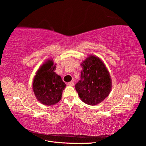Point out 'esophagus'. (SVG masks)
I'll return each mask as SVG.
<instances>
[{
    "instance_id": "esophagus-1",
    "label": "esophagus",
    "mask_w": 146,
    "mask_h": 146,
    "mask_svg": "<svg viewBox=\"0 0 146 146\" xmlns=\"http://www.w3.org/2000/svg\"><path fill=\"white\" fill-rule=\"evenodd\" d=\"M67 84L70 86H74V82L73 81H71L70 82H68Z\"/></svg>"
}]
</instances>
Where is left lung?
I'll list each match as a JSON object with an SVG mask.
<instances>
[{
	"label": "left lung",
	"instance_id": "obj_1",
	"mask_svg": "<svg viewBox=\"0 0 146 146\" xmlns=\"http://www.w3.org/2000/svg\"><path fill=\"white\" fill-rule=\"evenodd\" d=\"M80 80L75 84L79 97L86 104L97 105L108 97L112 80L108 68L98 56L90 55L80 64Z\"/></svg>",
	"mask_w": 146,
	"mask_h": 146
}]
</instances>
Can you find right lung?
Returning a JSON list of instances; mask_svg holds the SVG:
<instances>
[{
	"label": "right lung",
	"instance_id": "right-lung-1",
	"mask_svg": "<svg viewBox=\"0 0 146 146\" xmlns=\"http://www.w3.org/2000/svg\"><path fill=\"white\" fill-rule=\"evenodd\" d=\"M56 65L53 58L46 60L36 71L32 83L36 98L45 106L56 104L66 87L61 76L55 72Z\"/></svg>",
	"mask_w": 146,
	"mask_h": 146
}]
</instances>
